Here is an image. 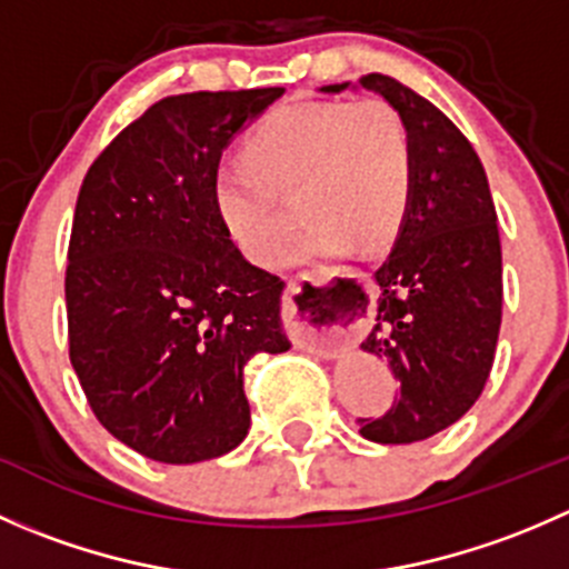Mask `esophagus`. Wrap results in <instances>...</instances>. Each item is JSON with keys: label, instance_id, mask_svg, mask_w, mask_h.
<instances>
[{"label": "esophagus", "instance_id": "1", "mask_svg": "<svg viewBox=\"0 0 569 569\" xmlns=\"http://www.w3.org/2000/svg\"><path fill=\"white\" fill-rule=\"evenodd\" d=\"M286 325L297 347L336 358L352 338V325L336 311V300L313 274L289 280L286 289Z\"/></svg>", "mask_w": 569, "mask_h": 569}]
</instances>
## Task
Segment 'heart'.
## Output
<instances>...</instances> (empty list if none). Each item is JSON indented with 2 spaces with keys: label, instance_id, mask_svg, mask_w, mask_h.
Returning a JSON list of instances; mask_svg holds the SVG:
<instances>
[{
  "label": "heart",
  "instance_id": "1",
  "mask_svg": "<svg viewBox=\"0 0 569 569\" xmlns=\"http://www.w3.org/2000/svg\"><path fill=\"white\" fill-rule=\"evenodd\" d=\"M239 162L214 173V203L250 261L278 263L300 192L308 228L297 256L380 248L399 231L412 192V146L401 114L380 99L289 101L261 120Z\"/></svg>",
  "mask_w": 569,
  "mask_h": 569
}]
</instances>
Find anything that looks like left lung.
<instances>
[{
  "instance_id": "8db88e82",
  "label": "left lung",
  "mask_w": 569,
  "mask_h": 569,
  "mask_svg": "<svg viewBox=\"0 0 569 569\" xmlns=\"http://www.w3.org/2000/svg\"><path fill=\"white\" fill-rule=\"evenodd\" d=\"M371 90L401 114L412 146V192L391 256L375 272L377 300L360 349L391 366L399 399L360 435L416 443L460 421L490 377L501 327V239L490 183L473 146L432 101L393 77L319 93ZM352 291L366 317L360 286Z\"/></svg>"
}]
</instances>
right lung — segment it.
Returning <instances> with one entry per match:
<instances>
[{"instance_id":"obj_1","label":"right lung","mask_w":569,"mask_h":569,"mask_svg":"<svg viewBox=\"0 0 569 569\" xmlns=\"http://www.w3.org/2000/svg\"><path fill=\"white\" fill-rule=\"evenodd\" d=\"M283 88L157 101L90 164L66 269L71 363L109 435L168 465L250 429L244 363L291 349L286 283L252 267L214 203L233 137Z\"/></svg>"}]
</instances>
